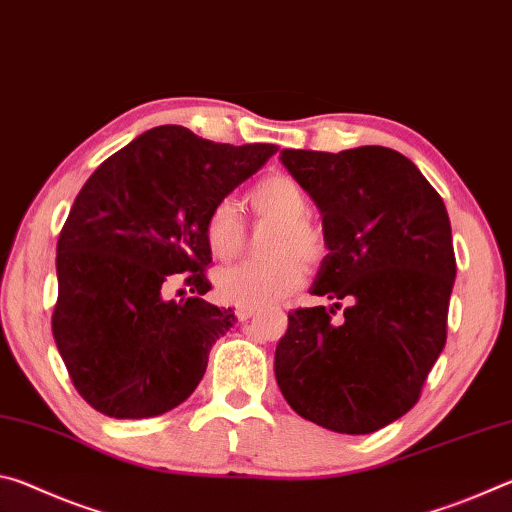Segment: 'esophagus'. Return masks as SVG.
<instances>
[{"label": "esophagus", "mask_w": 512, "mask_h": 512, "mask_svg": "<svg viewBox=\"0 0 512 512\" xmlns=\"http://www.w3.org/2000/svg\"><path fill=\"white\" fill-rule=\"evenodd\" d=\"M255 314H257L255 307H237V318L239 320H248V318H253Z\"/></svg>", "instance_id": "esophagus-1"}]
</instances>
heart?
I'll return each mask as SVG.
<instances>
[{"label":"heart","instance_id":"b5f03b06","mask_svg":"<svg viewBox=\"0 0 512 512\" xmlns=\"http://www.w3.org/2000/svg\"><path fill=\"white\" fill-rule=\"evenodd\" d=\"M257 219L275 221L277 230L271 241V259L244 262L223 268L216 275L219 296L239 307H266L287 298L305 282V259L316 264L325 255V237L307 219L309 201L302 187L291 176L273 173L250 187L246 196ZM203 239L216 259L239 255L246 239L239 207L230 198L216 201L203 219Z\"/></svg>","mask_w":512,"mask_h":512}]
</instances>
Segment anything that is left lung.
Listing matches in <instances>:
<instances>
[{
	"instance_id": "8db88e82",
	"label": "left lung",
	"mask_w": 512,
	"mask_h": 512,
	"mask_svg": "<svg viewBox=\"0 0 512 512\" xmlns=\"http://www.w3.org/2000/svg\"><path fill=\"white\" fill-rule=\"evenodd\" d=\"M282 162L323 214L329 255L311 293L336 302L291 311L277 384L305 420L372 433L413 409L445 348L456 277L445 203L386 146L284 149ZM341 299L349 307L334 321Z\"/></svg>"
}]
</instances>
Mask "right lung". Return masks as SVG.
Wrapping results in <instances>:
<instances>
[{
	"label": "right lung",
	"mask_w": 512,
	"mask_h": 512,
	"mask_svg": "<svg viewBox=\"0 0 512 512\" xmlns=\"http://www.w3.org/2000/svg\"><path fill=\"white\" fill-rule=\"evenodd\" d=\"M277 153L232 146L185 126H158L99 164L58 237L51 332L69 379L92 409L153 418L185 402L210 350L237 323L203 300L212 253L210 207ZM173 283L193 293L166 298Z\"/></svg>",
	"instance_id": "obj_1"
}]
</instances>
